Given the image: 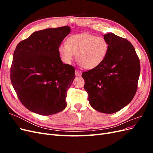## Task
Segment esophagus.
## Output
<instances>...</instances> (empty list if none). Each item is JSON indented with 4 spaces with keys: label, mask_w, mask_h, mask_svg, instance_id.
<instances>
[{
    "label": "esophagus",
    "mask_w": 153,
    "mask_h": 153,
    "mask_svg": "<svg viewBox=\"0 0 153 153\" xmlns=\"http://www.w3.org/2000/svg\"><path fill=\"white\" fill-rule=\"evenodd\" d=\"M82 75V71L80 70H78V69H76L75 70V75L76 76H81Z\"/></svg>",
    "instance_id": "esophagus-1"
}]
</instances>
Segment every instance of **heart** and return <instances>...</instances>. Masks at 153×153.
Segmentation results:
<instances>
[{
	"label": "heart",
	"instance_id": "1",
	"mask_svg": "<svg viewBox=\"0 0 153 153\" xmlns=\"http://www.w3.org/2000/svg\"><path fill=\"white\" fill-rule=\"evenodd\" d=\"M108 43L103 37L90 34H78L69 36L66 44L59 47L62 61L71 63L76 54V60L85 69H91L100 66L105 59L108 51Z\"/></svg>",
	"mask_w": 153,
	"mask_h": 153
}]
</instances>
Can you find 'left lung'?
Segmentation results:
<instances>
[{"label": "left lung", "mask_w": 153, "mask_h": 153, "mask_svg": "<svg viewBox=\"0 0 153 153\" xmlns=\"http://www.w3.org/2000/svg\"><path fill=\"white\" fill-rule=\"evenodd\" d=\"M108 51L103 62L82 73L91 106L101 113L114 114L131 102L140 73V60L132 44L113 33L104 34Z\"/></svg>", "instance_id": "obj_1"}]
</instances>
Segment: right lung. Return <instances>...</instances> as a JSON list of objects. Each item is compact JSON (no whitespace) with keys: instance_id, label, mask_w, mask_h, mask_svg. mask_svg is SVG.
Instances as JSON below:
<instances>
[{"instance_id":"obj_1","label":"right lung","mask_w":153,"mask_h":153,"mask_svg":"<svg viewBox=\"0 0 153 153\" xmlns=\"http://www.w3.org/2000/svg\"><path fill=\"white\" fill-rule=\"evenodd\" d=\"M70 31L69 26L36 31L14 51L11 84L20 102L31 112L50 115L66 107L75 69L62 62L58 49Z\"/></svg>"}]
</instances>
